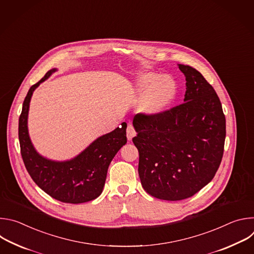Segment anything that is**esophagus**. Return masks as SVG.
<instances>
[{"label":"esophagus","mask_w":254,"mask_h":254,"mask_svg":"<svg viewBox=\"0 0 254 254\" xmlns=\"http://www.w3.org/2000/svg\"><path fill=\"white\" fill-rule=\"evenodd\" d=\"M136 131L133 127L132 125H127V139L130 140L134 135H135Z\"/></svg>","instance_id":"esophagus-1"}]
</instances>
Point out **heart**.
<instances>
[{
  "label": "heart",
  "mask_w": 254,
  "mask_h": 254,
  "mask_svg": "<svg viewBox=\"0 0 254 254\" xmlns=\"http://www.w3.org/2000/svg\"><path fill=\"white\" fill-rule=\"evenodd\" d=\"M137 90L143 92L139 110L147 116H157L163 113L176 95L174 81L153 72L139 76Z\"/></svg>",
  "instance_id": "b5f03b06"
}]
</instances>
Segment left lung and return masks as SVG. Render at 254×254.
<instances>
[{
  "mask_svg": "<svg viewBox=\"0 0 254 254\" xmlns=\"http://www.w3.org/2000/svg\"><path fill=\"white\" fill-rule=\"evenodd\" d=\"M186 76L184 102L157 116L133 118L138 175L151 196L178 201L192 197L218 170L226 121L220 99L198 70L179 64Z\"/></svg>",
  "mask_w": 254,
  "mask_h": 254,
  "instance_id": "1",
  "label": "left lung"
}]
</instances>
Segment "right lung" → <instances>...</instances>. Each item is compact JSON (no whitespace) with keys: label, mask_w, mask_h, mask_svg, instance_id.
<instances>
[{"label":"right lung","mask_w":254,"mask_h":254,"mask_svg":"<svg viewBox=\"0 0 254 254\" xmlns=\"http://www.w3.org/2000/svg\"><path fill=\"white\" fill-rule=\"evenodd\" d=\"M55 70L48 71L40 81L32 85L25 97L19 119L21 155L29 175L45 193L64 203H84L101 194L108 166L127 143V124L123 123L121 127L95 139L71 161L54 162L41 157L32 146L28 133L29 103L35 88Z\"/></svg>","instance_id":"1"}]
</instances>
